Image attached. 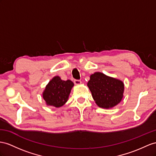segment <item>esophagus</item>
<instances>
[{"instance_id": "34e87169", "label": "esophagus", "mask_w": 156, "mask_h": 156, "mask_svg": "<svg viewBox=\"0 0 156 156\" xmlns=\"http://www.w3.org/2000/svg\"><path fill=\"white\" fill-rule=\"evenodd\" d=\"M74 82L76 85H80L82 83L81 80H74Z\"/></svg>"}]
</instances>
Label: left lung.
Listing matches in <instances>:
<instances>
[{
    "label": "left lung",
    "mask_w": 156,
    "mask_h": 156,
    "mask_svg": "<svg viewBox=\"0 0 156 156\" xmlns=\"http://www.w3.org/2000/svg\"><path fill=\"white\" fill-rule=\"evenodd\" d=\"M87 86L95 103L102 108L109 109L117 105L123 96L122 82L101 73L90 76Z\"/></svg>",
    "instance_id": "obj_1"
}]
</instances>
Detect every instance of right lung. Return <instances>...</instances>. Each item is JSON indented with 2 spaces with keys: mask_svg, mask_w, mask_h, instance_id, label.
Instances as JSON below:
<instances>
[{
  "mask_svg": "<svg viewBox=\"0 0 156 156\" xmlns=\"http://www.w3.org/2000/svg\"><path fill=\"white\" fill-rule=\"evenodd\" d=\"M74 83L70 80H62L59 76L54 77L47 85L43 97L47 105L55 107L62 106L67 101Z\"/></svg>",
  "mask_w": 156,
  "mask_h": 156,
  "instance_id": "right-lung-1",
  "label": "right lung"
}]
</instances>
